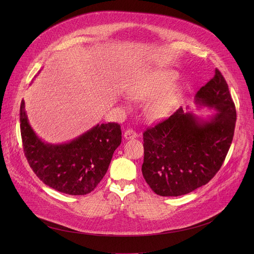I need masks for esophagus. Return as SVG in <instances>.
I'll return each mask as SVG.
<instances>
[{"label":"esophagus","mask_w":254,"mask_h":254,"mask_svg":"<svg viewBox=\"0 0 254 254\" xmlns=\"http://www.w3.org/2000/svg\"><path fill=\"white\" fill-rule=\"evenodd\" d=\"M125 138L126 139H131V138H135L136 137V132L132 129H127L125 131V134H124Z\"/></svg>","instance_id":"obj_1"}]
</instances>
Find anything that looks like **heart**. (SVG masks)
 <instances>
[{
  "mask_svg": "<svg viewBox=\"0 0 254 254\" xmlns=\"http://www.w3.org/2000/svg\"><path fill=\"white\" fill-rule=\"evenodd\" d=\"M177 75L170 70L146 71L132 78L126 86L127 96L133 100H147V116L161 121L170 116L182 95V90L174 84Z\"/></svg>",
  "mask_w": 254,
  "mask_h": 254,
  "instance_id": "obj_1",
  "label": "heart"
}]
</instances>
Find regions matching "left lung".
<instances>
[{"label": "left lung", "mask_w": 254, "mask_h": 254, "mask_svg": "<svg viewBox=\"0 0 254 254\" xmlns=\"http://www.w3.org/2000/svg\"><path fill=\"white\" fill-rule=\"evenodd\" d=\"M198 108L216 113L201 117L181 107L143 132L142 176L160 196L177 197L206 185L221 168L233 139L236 111L221 72L195 95Z\"/></svg>", "instance_id": "left-lung-1"}]
</instances>
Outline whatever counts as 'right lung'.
Returning <instances> with one entry per match:
<instances>
[{
	"mask_svg": "<svg viewBox=\"0 0 254 254\" xmlns=\"http://www.w3.org/2000/svg\"><path fill=\"white\" fill-rule=\"evenodd\" d=\"M20 123L30 167L44 184L68 195L93 191L122 142L121 126L115 123L97 124L67 142H46L30 126L24 100L20 106Z\"/></svg>",
	"mask_w": 254,
	"mask_h": 254,
	"instance_id": "1",
	"label": "right lung"
}]
</instances>
